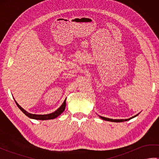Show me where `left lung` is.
Instances as JSON below:
<instances>
[{"label":"left lung","mask_w":159,"mask_h":159,"mask_svg":"<svg viewBox=\"0 0 159 159\" xmlns=\"http://www.w3.org/2000/svg\"><path fill=\"white\" fill-rule=\"evenodd\" d=\"M138 115V114H137ZM137 115H136L135 116H134L133 117L131 118H129V119H127V120H113V119H109V118H107V117H101L100 116V117L101 118V119H102L104 120H106V121H114V122H121V121H127V120H129L130 119H132V118H133L134 117L137 116Z\"/></svg>","instance_id":"1"}]
</instances>
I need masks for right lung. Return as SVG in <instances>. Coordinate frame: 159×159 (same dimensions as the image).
I'll return each instance as SVG.
<instances>
[{
    "label": "right lung",
    "instance_id": "obj_1",
    "mask_svg": "<svg viewBox=\"0 0 159 159\" xmlns=\"http://www.w3.org/2000/svg\"><path fill=\"white\" fill-rule=\"evenodd\" d=\"M16 102V101H15ZM17 106L18 107L19 109L21 110L22 112L25 113L26 116H28L30 118H32V119H35V120H52L54 119V118H56L57 117H58L60 114H61L64 110L66 109V99L64 101L63 103L62 104V105L58 109H57L56 111H55L54 113H52L50 114H47V115H35V114H31L29 113L28 112L23 109L22 108L20 107L19 104L16 102Z\"/></svg>",
    "mask_w": 159,
    "mask_h": 159
}]
</instances>
